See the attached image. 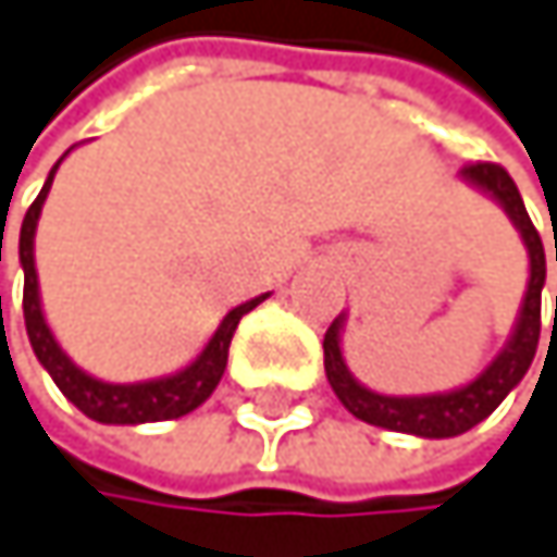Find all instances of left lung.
I'll return each mask as SVG.
<instances>
[{
  "instance_id": "1",
  "label": "left lung",
  "mask_w": 557,
  "mask_h": 557,
  "mask_svg": "<svg viewBox=\"0 0 557 557\" xmlns=\"http://www.w3.org/2000/svg\"><path fill=\"white\" fill-rule=\"evenodd\" d=\"M459 177L482 190L488 201H495L508 221L519 231L525 250H529V284H525V297L519 307V317L511 323V333L505 339V346L492 356L488 367L446 393H422V396H386L376 393L370 386H363L346 367L343 356V333H346V313H339L326 336H323V370L326 380L336 393V399L370 425L380 429H393V432H406V435H419V440H453V435L469 432L472 425H479L482 419H488L498 403L519 386L535 360L539 349V333H542V287H545V247L542 237L525 211V201L515 181L508 177L505 168L498 164H469L459 171ZM555 260H557V240H555ZM557 323V320H555Z\"/></svg>"
}]
</instances>
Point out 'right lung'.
<instances>
[{"label": "right lung", "instance_id": "1", "mask_svg": "<svg viewBox=\"0 0 557 557\" xmlns=\"http://www.w3.org/2000/svg\"><path fill=\"white\" fill-rule=\"evenodd\" d=\"M75 148V145H72ZM69 148V151H72ZM65 151V154H69ZM65 154L55 161V168L49 171L42 190H38L35 205L25 211L22 221V234H18V263L25 273V290H22V313H25V330H28V343L38 356V363L46 367V373L55 380V386L62 389V396L69 403H75L88 419L104 422V425H141V422H164V419H181L187 412H194L201 406L221 383L224 370H227V349L234 339V330L240 323L244 313H250L257 304H263L270 294H260L240 307H234L214 330V336L205 343V349L194 356V360L168 376H154V380H138V383H108L98 380L91 373H85L72 356L62 349V343L55 339L46 310H42V294H38V270H35V231H38V218H42V205L52 190L55 171L65 161ZM2 244V237H0Z\"/></svg>", "mask_w": 557, "mask_h": 557}]
</instances>
